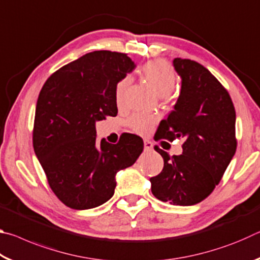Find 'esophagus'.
<instances>
[{
	"label": "esophagus",
	"instance_id": "34e87169",
	"mask_svg": "<svg viewBox=\"0 0 260 260\" xmlns=\"http://www.w3.org/2000/svg\"><path fill=\"white\" fill-rule=\"evenodd\" d=\"M143 143H144V150H152V148H153V144H152V142L151 141H149V140H144L143 141Z\"/></svg>",
	"mask_w": 260,
	"mask_h": 260
}]
</instances>
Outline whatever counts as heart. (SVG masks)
I'll return each mask as SVG.
<instances>
[{
    "instance_id": "heart-1",
    "label": "heart",
    "mask_w": 260,
    "mask_h": 260,
    "mask_svg": "<svg viewBox=\"0 0 260 260\" xmlns=\"http://www.w3.org/2000/svg\"><path fill=\"white\" fill-rule=\"evenodd\" d=\"M141 76L158 95L169 100L172 98V90L177 85V78L171 65L166 60L153 59L149 60L140 70ZM131 79L128 77L122 78L116 85L114 98L118 105L124 102L126 91L128 89ZM157 120L153 114L135 113L127 121L129 128L138 134H148L152 129Z\"/></svg>"
}]
</instances>
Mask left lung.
<instances>
[{
	"label": "left lung",
	"instance_id": "left-lung-1",
	"mask_svg": "<svg viewBox=\"0 0 260 260\" xmlns=\"http://www.w3.org/2000/svg\"><path fill=\"white\" fill-rule=\"evenodd\" d=\"M182 79L174 110L158 126L157 140L183 139L179 156L155 146L164 167L150 178L156 199L173 205L200 203L213 191L235 155V108L225 87L203 65L175 58Z\"/></svg>",
	"mask_w": 260,
	"mask_h": 260
}]
</instances>
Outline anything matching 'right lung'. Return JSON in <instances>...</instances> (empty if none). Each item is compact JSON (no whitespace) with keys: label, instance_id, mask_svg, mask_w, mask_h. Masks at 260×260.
Instances as JSON below:
<instances>
[{"label":"right lung","instance_id":"1","mask_svg":"<svg viewBox=\"0 0 260 260\" xmlns=\"http://www.w3.org/2000/svg\"><path fill=\"white\" fill-rule=\"evenodd\" d=\"M133 69L127 54L93 51L52 73L39 94L33 148L51 190L69 208L93 209L109 201L118 171L143 150L138 135L99 143L95 129V121L117 116L116 85Z\"/></svg>","mask_w":260,"mask_h":260}]
</instances>
